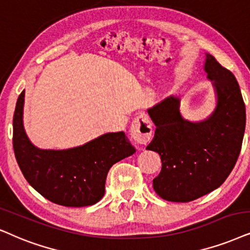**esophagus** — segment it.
Here are the masks:
<instances>
[{
    "label": "esophagus",
    "instance_id": "34e87169",
    "mask_svg": "<svg viewBox=\"0 0 250 250\" xmlns=\"http://www.w3.org/2000/svg\"><path fill=\"white\" fill-rule=\"evenodd\" d=\"M131 137L137 144H146L152 137V123L146 114L140 113L131 123Z\"/></svg>",
    "mask_w": 250,
    "mask_h": 250
}]
</instances>
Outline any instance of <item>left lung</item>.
Returning a JSON list of instances; mask_svg holds the SVG:
<instances>
[{
  "label": "left lung",
  "instance_id": "1",
  "mask_svg": "<svg viewBox=\"0 0 250 250\" xmlns=\"http://www.w3.org/2000/svg\"><path fill=\"white\" fill-rule=\"evenodd\" d=\"M204 69L217 93L210 118L197 123L183 120L180 99L173 96L147 110L156 131L146 150L162 159L153 189L166 201L186 203L220 187L241 151L246 107L238 82L210 54Z\"/></svg>",
  "mask_w": 250,
  "mask_h": 250
}]
</instances>
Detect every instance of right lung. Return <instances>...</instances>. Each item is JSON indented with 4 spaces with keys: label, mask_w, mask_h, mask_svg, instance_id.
<instances>
[{
    "label": "right lung",
    "mask_w": 250,
    "mask_h": 250,
    "mask_svg": "<svg viewBox=\"0 0 250 250\" xmlns=\"http://www.w3.org/2000/svg\"><path fill=\"white\" fill-rule=\"evenodd\" d=\"M25 91L14 114L15 157L24 178L53 203L81 208L93 205L105 194L110 167L135 153L125 132H109L69 150H40L28 141L23 127Z\"/></svg>",
    "instance_id": "obj_1"
}]
</instances>
